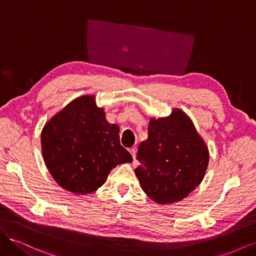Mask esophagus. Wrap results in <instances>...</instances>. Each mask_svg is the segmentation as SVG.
Here are the masks:
<instances>
[{
	"instance_id": "34e87169",
	"label": "esophagus",
	"mask_w": 256,
	"mask_h": 256,
	"mask_svg": "<svg viewBox=\"0 0 256 256\" xmlns=\"http://www.w3.org/2000/svg\"><path fill=\"white\" fill-rule=\"evenodd\" d=\"M129 152L131 154V156H132V158L136 159V147H132V148H130Z\"/></svg>"
}]
</instances>
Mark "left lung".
Masks as SVG:
<instances>
[{
	"label": "left lung",
	"instance_id": "8db88e82",
	"mask_svg": "<svg viewBox=\"0 0 256 256\" xmlns=\"http://www.w3.org/2000/svg\"><path fill=\"white\" fill-rule=\"evenodd\" d=\"M136 159L142 190L166 205L187 198L202 182L209 150L189 116L174 108L164 118H150L148 138L138 145Z\"/></svg>",
	"mask_w": 256,
	"mask_h": 256
}]
</instances>
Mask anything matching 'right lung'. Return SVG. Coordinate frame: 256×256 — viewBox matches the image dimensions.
Listing matches in <instances>:
<instances>
[{
  "mask_svg": "<svg viewBox=\"0 0 256 256\" xmlns=\"http://www.w3.org/2000/svg\"><path fill=\"white\" fill-rule=\"evenodd\" d=\"M118 134L120 127L106 122L94 95L80 96L44 124V164L60 188L76 196L88 194L102 187L116 166L132 162Z\"/></svg>",
  "mask_w": 256,
  "mask_h": 256,
  "instance_id": "add662e5",
  "label": "right lung"
}]
</instances>
